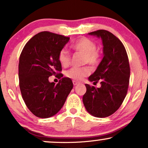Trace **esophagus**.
Segmentation results:
<instances>
[{
  "label": "esophagus",
  "mask_w": 148,
  "mask_h": 148,
  "mask_svg": "<svg viewBox=\"0 0 148 148\" xmlns=\"http://www.w3.org/2000/svg\"><path fill=\"white\" fill-rule=\"evenodd\" d=\"M78 83H78V82H77V81H75V80H73V84H74V86L76 85H78Z\"/></svg>",
  "instance_id": "1"
}]
</instances>
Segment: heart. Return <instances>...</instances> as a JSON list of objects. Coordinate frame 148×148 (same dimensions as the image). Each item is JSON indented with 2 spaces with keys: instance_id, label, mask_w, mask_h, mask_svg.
I'll return each instance as SVG.
<instances>
[{
  "instance_id": "1",
  "label": "heart",
  "mask_w": 148,
  "mask_h": 148,
  "mask_svg": "<svg viewBox=\"0 0 148 148\" xmlns=\"http://www.w3.org/2000/svg\"><path fill=\"white\" fill-rule=\"evenodd\" d=\"M72 48L76 51L80 52L85 55L84 63L94 65L98 63L100 59L99 52L97 51L96 44L90 39L87 37H82L73 43ZM59 61L63 67H68L70 63V52L65 48H63L59 53ZM90 73V70L87 66L81 68H72L67 71L65 75L69 78L80 81L84 77L87 76Z\"/></svg>"
}]
</instances>
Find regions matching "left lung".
I'll list each match as a JSON object with an SVG mask.
<instances>
[{"label":"left lung","instance_id":"obj_1","mask_svg":"<svg viewBox=\"0 0 148 148\" xmlns=\"http://www.w3.org/2000/svg\"><path fill=\"white\" fill-rule=\"evenodd\" d=\"M88 34L101 38L104 57L88 78L93 83L100 80L101 87L85 84L87 91L83 102L88 113L102 118L113 114L122 104L128 91L130 65L124 46L113 33L98 30Z\"/></svg>","mask_w":148,"mask_h":148}]
</instances>
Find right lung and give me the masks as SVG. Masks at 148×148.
I'll list each match as a JSON object with an SVG mask.
<instances>
[{"label": "right lung", "instance_id": "1", "mask_svg": "<svg viewBox=\"0 0 148 148\" xmlns=\"http://www.w3.org/2000/svg\"><path fill=\"white\" fill-rule=\"evenodd\" d=\"M70 37L48 31L34 35L26 44L18 65L20 89L27 108L40 118L55 115L63 107L73 88L72 80L57 72L62 70L59 53ZM62 78L57 85L48 78Z\"/></svg>", "mask_w": 148, "mask_h": 148}]
</instances>
